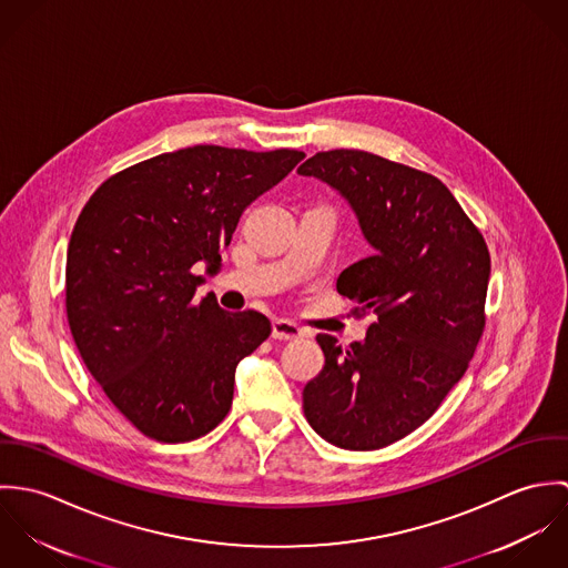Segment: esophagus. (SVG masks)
Listing matches in <instances>:
<instances>
[{"label": "esophagus", "instance_id": "obj_1", "mask_svg": "<svg viewBox=\"0 0 568 568\" xmlns=\"http://www.w3.org/2000/svg\"><path fill=\"white\" fill-rule=\"evenodd\" d=\"M306 336V332L293 322H286V320H275L273 322V338H280V341H297Z\"/></svg>", "mask_w": 568, "mask_h": 568}]
</instances>
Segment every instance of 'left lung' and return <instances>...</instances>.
Instances as JSON below:
<instances>
[{"mask_svg": "<svg viewBox=\"0 0 568 568\" xmlns=\"http://www.w3.org/2000/svg\"><path fill=\"white\" fill-rule=\"evenodd\" d=\"M297 172L354 210L372 255L347 266L336 291L376 317L349 347L317 334L325 365L304 387V413L325 442L378 450L422 426L466 374L486 327L489 251L428 172L347 149Z\"/></svg>", "mask_w": 568, "mask_h": 568, "instance_id": "8db88e82", "label": "left lung"}]
</instances>
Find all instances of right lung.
Listing matches in <instances>:
<instances>
[{"mask_svg":"<svg viewBox=\"0 0 568 568\" xmlns=\"http://www.w3.org/2000/svg\"><path fill=\"white\" fill-rule=\"evenodd\" d=\"M306 155L192 146L109 176L74 225L65 308L74 343L106 398L146 437L179 444L232 408L236 365L271 334L255 311L196 300L194 264L221 251L260 194Z\"/></svg>","mask_w":568,"mask_h":568,"instance_id":"1","label":"right lung"}]
</instances>
